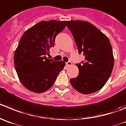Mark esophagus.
<instances>
[{"mask_svg": "<svg viewBox=\"0 0 126 126\" xmlns=\"http://www.w3.org/2000/svg\"><path fill=\"white\" fill-rule=\"evenodd\" d=\"M66 65L68 66H71V64H72V63H71L70 61H68V62L66 63Z\"/></svg>", "mask_w": 126, "mask_h": 126, "instance_id": "obj_1", "label": "esophagus"}]
</instances>
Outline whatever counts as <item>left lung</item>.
<instances>
[{
  "mask_svg": "<svg viewBox=\"0 0 126 126\" xmlns=\"http://www.w3.org/2000/svg\"><path fill=\"white\" fill-rule=\"evenodd\" d=\"M79 54L84 61L76 64L79 74L70 79L72 86L88 94L101 90L112 73L114 56L109 40L95 26L82 20L66 21Z\"/></svg>",
  "mask_w": 126,
  "mask_h": 126,
  "instance_id": "1",
  "label": "left lung"
}]
</instances>
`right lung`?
I'll list each match as a JSON object with an SVG mask.
<instances>
[{
	"mask_svg": "<svg viewBox=\"0 0 126 126\" xmlns=\"http://www.w3.org/2000/svg\"><path fill=\"white\" fill-rule=\"evenodd\" d=\"M66 21H41L22 35L14 54V64L21 83L33 92H45L63 69V61L48 59L56 36L64 30Z\"/></svg>",
	"mask_w": 126,
	"mask_h": 126,
	"instance_id": "right-lung-1",
	"label": "right lung"
}]
</instances>
